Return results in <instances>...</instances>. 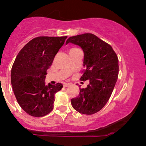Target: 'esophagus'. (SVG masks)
I'll return each mask as SVG.
<instances>
[{
    "label": "esophagus",
    "instance_id": "esophagus-1",
    "mask_svg": "<svg viewBox=\"0 0 146 146\" xmlns=\"http://www.w3.org/2000/svg\"><path fill=\"white\" fill-rule=\"evenodd\" d=\"M69 85H70L69 83H64V84H63L64 87H67V86H69Z\"/></svg>",
    "mask_w": 146,
    "mask_h": 146
}]
</instances>
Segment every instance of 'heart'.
<instances>
[{
    "label": "heart",
    "mask_w": 146,
    "mask_h": 146,
    "mask_svg": "<svg viewBox=\"0 0 146 146\" xmlns=\"http://www.w3.org/2000/svg\"><path fill=\"white\" fill-rule=\"evenodd\" d=\"M75 49H78V48H71V50H70V51H72V50H75Z\"/></svg>",
    "instance_id": "1"
}]
</instances>
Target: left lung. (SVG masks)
<instances>
[{
  "mask_svg": "<svg viewBox=\"0 0 146 146\" xmlns=\"http://www.w3.org/2000/svg\"><path fill=\"white\" fill-rule=\"evenodd\" d=\"M79 45L84 53L82 75L80 80H89L86 88L71 99L75 110L84 115L98 113L111 96L119 74L118 58L109 44L93 33H83L68 38L66 43Z\"/></svg>",
  "mask_w": 146,
  "mask_h": 146,
  "instance_id": "left-lung-1",
  "label": "left lung"
}]
</instances>
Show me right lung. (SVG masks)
Masks as SVG:
<instances>
[{"label":"right lung","instance_id":"add662e5","mask_svg":"<svg viewBox=\"0 0 146 146\" xmlns=\"http://www.w3.org/2000/svg\"><path fill=\"white\" fill-rule=\"evenodd\" d=\"M67 36H39L25 44L16 56L11 72V82L18 103L33 117L46 115L53 108L56 93L61 83L46 85V70Z\"/></svg>","mask_w":146,"mask_h":146}]
</instances>
